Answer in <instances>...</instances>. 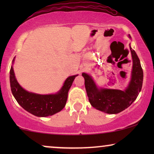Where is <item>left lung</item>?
I'll return each mask as SVG.
<instances>
[{"label":"left lung","mask_w":154,"mask_h":154,"mask_svg":"<svg viewBox=\"0 0 154 154\" xmlns=\"http://www.w3.org/2000/svg\"><path fill=\"white\" fill-rule=\"evenodd\" d=\"M130 38V35H129ZM132 58V77L128 88L120 90L98 88L92 77L82 73L85 79V86L90 104L94 108L110 114H116L125 110L137 97L142 87L143 71L140 59L130 46Z\"/></svg>","instance_id":"left-lung-1"}]
</instances>
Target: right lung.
<instances>
[{
    "label": "right lung",
    "mask_w": 154,
    "mask_h": 154,
    "mask_svg": "<svg viewBox=\"0 0 154 154\" xmlns=\"http://www.w3.org/2000/svg\"><path fill=\"white\" fill-rule=\"evenodd\" d=\"M77 75H71L67 78L57 93L38 94L29 92L21 87L17 81L12 66L10 71V88L17 102L23 109L36 116L46 117L54 115L62 110L65 106L69 90Z\"/></svg>",
    "instance_id": "obj_1"
}]
</instances>
